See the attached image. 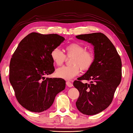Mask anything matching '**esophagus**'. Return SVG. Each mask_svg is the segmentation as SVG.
Returning <instances> with one entry per match:
<instances>
[{
	"mask_svg": "<svg viewBox=\"0 0 133 133\" xmlns=\"http://www.w3.org/2000/svg\"><path fill=\"white\" fill-rule=\"evenodd\" d=\"M66 85L68 86V87H69V88H71V87H73V84H72V83L70 81H66Z\"/></svg>",
	"mask_w": 133,
	"mask_h": 133,
	"instance_id": "obj_1",
	"label": "esophagus"
}]
</instances>
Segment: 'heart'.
Instances as JSON below:
<instances>
[{
  "label": "heart",
  "instance_id": "heart-1",
  "mask_svg": "<svg viewBox=\"0 0 133 133\" xmlns=\"http://www.w3.org/2000/svg\"><path fill=\"white\" fill-rule=\"evenodd\" d=\"M66 56L72 57L71 66H62L57 69V77L69 80L78 75L81 69L83 71H88L94 62V54L90 51H85L84 46L78 43H72L65 48ZM51 58L54 63L57 66H61L65 62L66 57L60 49L55 48L51 51Z\"/></svg>",
  "mask_w": 133,
  "mask_h": 133
}]
</instances>
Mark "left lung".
<instances>
[{"label":"left lung","instance_id":"obj_1","mask_svg":"<svg viewBox=\"0 0 133 133\" xmlns=\"http://www.w3.org/2000/svg\"><path fill=\"white\" fill-rule=\"evenodd\" d=\"M76 38L94 46V62L87 72L74 82L79 92L76 108L86 115L101 112L111 104L122 80V61L113 43L102 32L81 34ZM90 80L88 84L81 82Z\"/></svg>","mask_w":133,"mask_h":133}]
</instances>
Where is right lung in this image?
<instances>
[{
  "instance_id": "add662e5",
  "label": "right lung",
  "mask_w": 133,
  "mask_h": 133,
  "mask_svg": "<svg viewBox=\"0 0 133 133\" xmlns=\"http://www.w3.org/2000/svg\"><path fill=\"white\" fill-rule=\"evenodd\" d=\"M64 40L57 34L31 32L20 41L13 53L9 81L18 103L27 110L36 113L47 110L56 95L65 89L64 79L45 78L55 71L51 51Z\"/></svg>"
}]
</instances>
